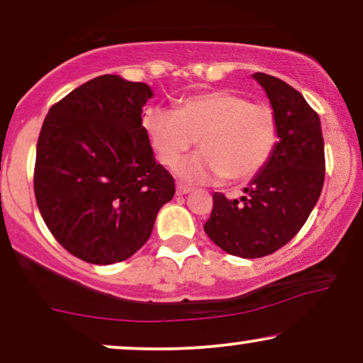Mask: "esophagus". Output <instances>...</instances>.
<instances>
[{"label": "esophagus", "mask_w": 363, "mask_h": 363, "mask_svg": "<svg viewBox=\"0 0 363 363\" xmlns=\"http://www.w3.org/2000/svg\"><path fill=\"white\" fill-rule=\"evenodd\" d=\"M191 191H193L191 186H186V185L177 186V195H188V193H191Z\"/></svg>", "instance_id": "esophagus-1"}]
</instances>
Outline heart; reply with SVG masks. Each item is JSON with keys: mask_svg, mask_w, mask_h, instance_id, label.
Segmentation results:
<instances>
[{"mask_svg": "<svg viewBox=\"0 0 363 363\" xmlns=\"http://www.w3.org/2000/svg\"><path fill=\"white\" fill-rule=\"evenodd\" d=\"M143 127L165 167H175L198 140L203 152L177 168V175L188 183L226 177L233 182L251 180L269 160L277 142L274 112L226 91L183 99L175 112L148 108Z\"/></svg>", "mask_w": 363, "mask_h": 363, "instance_id": "1", "label": "heart"}]
</instances>
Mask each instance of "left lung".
<instances>
[{"label":"left lung","mask_w":363,"mask_h":363,"mask_svg":"<svg viewBox=\"0 0 363 363\" xmlns=\"http://www.w3.org/2000/svg\"><path fill=\"white\" fill-rule=\"evenodd\" d=\"M264 89L277 123L274 150L240 200L213 195L205 223L210 240L228 255L255 259L287 245L309 218L325 177L320 118L304 96L281 79L252 74Z\"/></svg>","instance_id":"obj_1"}]
</instances>
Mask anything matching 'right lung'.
<instances>
[{"mask_svg":"<svg viewBox=\"0 0 363 363\" xmlns=\"http://www.w3.org/2000/svg\"><path fill=\"white\" fill-rule=\"evenodd\" d=\"M152 97L147 84L104 74L44 118L34 168L38 208L61 246L91 264L135 255L175 195L142 125Z\"/></svg>","mask_w":363,"mask_h":363,"instance_id":"obj_1","label":"right lung"}]
</instances>
